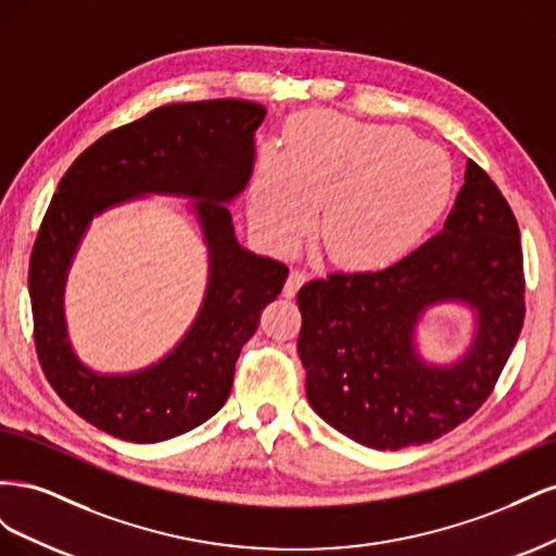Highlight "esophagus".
Listing matches in <instances>:
<instances>
[{"label": "esophagus", "instance_id": "esophagus-1", "mask_svg": "<svg viewBox=\"0 0 556 556\" xmlns=\"http://www.w3.org/2000/svg\"><path fill=\"white\" fill-rule=\"evenodd\" d=\"M306 274L304 271H299V268H294V271H290V276H288V280H285V288H282V294L285 296H294L296 292H299V288L301 285L306 282Z\"/></svg>", "mask_w": 556, "mask_h": 556}]
</instances>
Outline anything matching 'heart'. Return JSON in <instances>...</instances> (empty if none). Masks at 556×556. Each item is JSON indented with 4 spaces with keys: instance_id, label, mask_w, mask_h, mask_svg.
Wrapping results in <instances>:
<instances>
[{
    "instance_id": "b5f03b06",
    "label": "heart",
    "mask_w": 556,
    "mask_h": 556,
    "mask_svg": "<svg viewBox=\"0 0 556 556\" xmlns=\"http://www.w3.org/2000/svg\"><path fill=\"white\" fill-rule=\"evenodd\" d=\"M454 169L441 148L394 125H359L331 113H301L282 153L264 148L248 190V215L276 250H292L323 210L319 237L350 268L392 264L441 220Z\"/></svg>"
}]
</instances>
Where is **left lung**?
Returning <instances> with one entry per match:
<instances>
[{
	"label": "left lung",
	"instance_id": "obj_1",
	"mask_svg": "<svg viewBox=\"0 0 556 556\" xmlns=\"http://www.w3.org/2000/svg\"><path fill=\"white\" fill-rule=\"evenodd\" d=\"M445 303L477 325L457 361L433 365L418 355L416 325ZM296 304L306 396L327 425L376 450L441 439L492 394L525 323L517 220L468 160L441 233L380 271L311 280Z\"/></svg>",
	"mask_w": 556,
	"mask_h": 556
}]
</instances>
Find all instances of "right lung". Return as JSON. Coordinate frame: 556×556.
<instances>
[{
    "instance_id": "1",
    "label": "right lung",
    "mask_w": 556,
    "mask_h": 556,
    "mask_svg": "<svg viewBox=\"0 0 556 556\" xmlns=\"http://www.w3.org/2000/svg\"><path fill=\"white\" fill-rule=\"evenodd\" d=\"M264 115V106L245 99L160 106L83 150L50 199L29 260L37 355L66 406L115 439L169 441L220 410L241 348L282 290L288 266L243 248L227 208L252 176ZM148 193L195 199L191 210L210 248L205 301L160 363L131 375H99L68 341L65 278L93 217Z\"/></svg>"
}]
</instances>
